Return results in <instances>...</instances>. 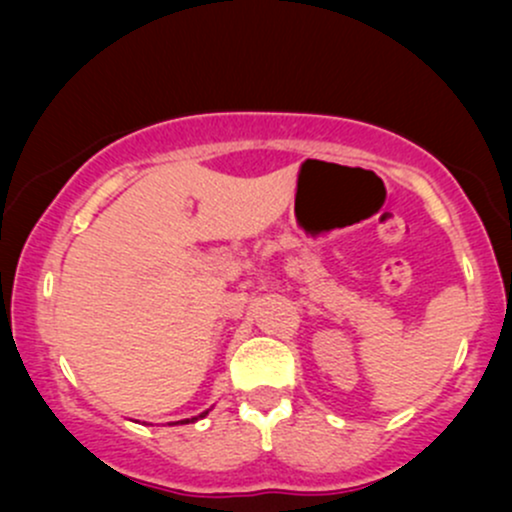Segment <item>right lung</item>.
<instances>
[{
    "mask_svg": "<svg viewBox=\"0 0 512 512\" xmlns=\"http://www.w3.org/2000/svg\"><path fill=\"white\" fill-rule=\"evenodd\" d=\"M209 414V409L207 411H202V414H199V416H192V419H182V421H173V424L175 426H182V424H195V421H199V419H204V416H207ZM173 424H170V426H173Z\"/></svg>",
    "mask_w": 512,
    "mask_h": 512,
    "instance_id": "obj_1",
    "label": "right lung"
}]
</instances>
